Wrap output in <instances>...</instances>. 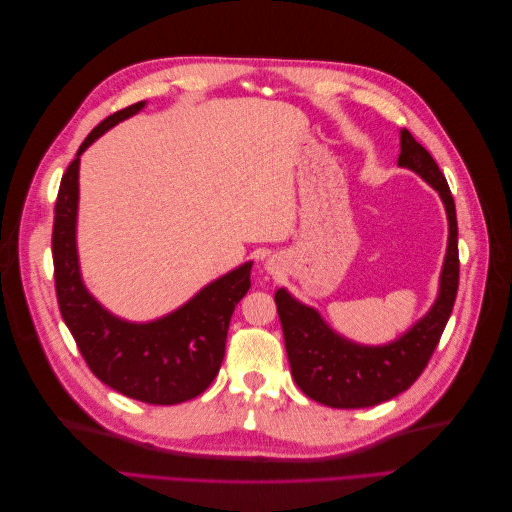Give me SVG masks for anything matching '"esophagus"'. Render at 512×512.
<instances>
[{
    "mask_svg": "<svg viewBox=\"0 0 512 512\" xmlns=\"http://www.w3.org/2000/svg\"><path fill=\"white\" fill-rule=\"evenodd\" d=\"M265 267H267V271H269V273H275V271H277V262H275L273 258H269Z\"/></svg>",
    "mask_w": 512,
    "mask_h": 512,
    "instance_id": "obj_1",
    "label": "esophagus"
}]
</instances>
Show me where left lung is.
Segmentation results:
<instances>
[{
	"instance_id": "obj_1",
	"label": "left lung",
	"mask_w": 512,
	"mask_h": 512,
	"mask_svg": "<svg viewBox=\"0 0 512 512\" xmlns=\"http://www.w3.org/2000/svg\"><path fill=\"white\" fill-rule=\"evenodd\" d=\"M397 166L408 168L438 192L448 222L446 254L438 294L427 314L386 344L367 346L348 339L322 318L316 307L277 288L275 303L282 320L292 378L299 389L329 408H369L404 393L421 376L451 318L459 286L455 200L429 151L399 130Z\"/></svg>"
}]
</instances>
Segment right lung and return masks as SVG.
<instances>
[{"mask_svg":"<svg viewBox=\"0 0 512 512\" xmlns=\"http://www.w3.org/2000/svg\"><path fill=\"white\" fill-rule=\"evenodd\" d=\"M145 106L143 100L98 123L61 177L53 222L55 288L66 327L96 378L145 404L173 406L194 399L218 376L230 316L252 286L254 262H243L200 288L173 312L145 322L113 314L89 292L76 245L81 156L104 132L141 113Z\"/></svg>","mask_w":512,"mask_h":512,"instance_id":"right-lung-1","label":"right lung"}]
</instances>
